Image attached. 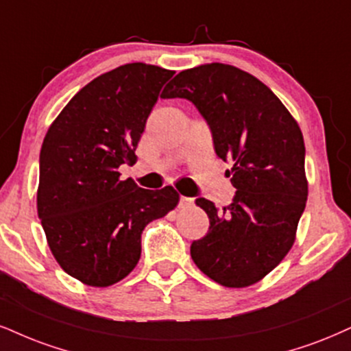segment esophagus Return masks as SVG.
<instances>
[{"label": "esophagus", "mask_w": 351, "mask_h": 351, "mask_svg": "<svg viewBox=\"0 0 351 351\" xmlns=\"http://www.w3.org/2000/svg\"><path fill=\"white\" fill-rule=\"evenodd\" d=\"M190 205H193V198L180 195V200H179V208H187V206H190Z\"/></svg>", "instance_id": "34e87169"}]
</instances>
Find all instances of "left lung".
<instances>
[{"label":"left lung","mask_w":351,"mask_h":351,"mask_svg":"<svg viewBox=\"0 0 351 351\" xmlns=\"http://www.w3.org/2000/svg\"><path fill=\"white\" fill-rule=\"evenodd\" d=\"M162 99H187L229 162L236 195L221 211H206V236L190 245L195 265L216 283L244 288L270 274L295 242L308 200L304 140L296 120L262 81L224 63L180 71Z\"/></svg>","instance_id":"1"}]
</instances>
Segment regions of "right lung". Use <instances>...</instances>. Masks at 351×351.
Masks as SVG:
<instances>
[{
	"mask_svg": "<svg viewBox=\"0 0 351 351\" xmlns=\"http://www.w3.org/2000/svg\"><path fill=\"white\" fill-rule=\"evenodd\" d=\"M174 71L128 63L84 86L56 117L38 159L37 211L51 254L89 287L123 280L141 255V232L179 203L172 187L120 180L159 90Z\"/></svg>",
	"mask_w": 351,
	"mask_h": 351,
	"instance_id": "add662e5",
	"label": "right lung"
}]
</instances>
